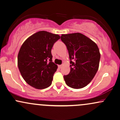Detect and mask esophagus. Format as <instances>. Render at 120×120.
<instances>
[{
    "label": "esophagus",
    "mask_w": 120,
    "mask_h": 120,
    "mask_svg": "<svg viewBox=\"0 0 120 120\" xmlns=\"http://www.w3.org/2000/svg\"><path fill=\"white\" fill-rule=\"evenodd\" d=\"M61 67H62V65H59V68H61Z\"/></svg>",
    "instance_id": "1"
}]
</instances>
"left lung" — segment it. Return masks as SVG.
<instances>
[{
  "mask_svg": "<svg viewBox=\"0 0 120 120\" xmlns=\"http://www.w3.org/2000/svg\"><path fill=\"white\" fill-rule=\"evenodd\" d=\"M61 41L68 50L70 71L64 75L68 86L80 89L87 86L99 68L101 55L95 42L84 34L74 33L62 34Z\"/></svg>",
  "mask_w": 120,
  "mask_h": 120,
  "instance_id": "left-lung-1",
  "label": "left lung"
}]
</instances>
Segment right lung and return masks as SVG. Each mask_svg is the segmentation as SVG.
<instances>
[{"label":"right lung","mask_w":120,"mask_h":120,"mask_svg":"<svg viewBox=\"0 0 120 120\" xmlns=\"http://www.w3.org/2000/svg\"><path fill=\"white\" fill-rule=\"evenodd\" d=\"M60 36L42 31L24 42L18 55V66L27 84L36 89L51 86L57 66L52 60L51 49Z\"/></svg>","instance_id":"1"}]
</instances>
